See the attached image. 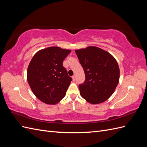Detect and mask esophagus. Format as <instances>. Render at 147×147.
Masks as SVG:
<instances>
[{
  "mask_svg": "<svg viewBox=\"0 0 147 147\" xmlns=\"http://www.w3.org/2000/svg\"><path fill=\"white\" fill-rule=\"evenodd\" d=\"M72 80L73 81H75V80H76V77H75V75H74V76H72Z\"/></svg>",
  "mask_w": 147,
  "mask_h": 147,
  "instance_id": "34e87169",
  "label": "esophagus"
}]
</instances>
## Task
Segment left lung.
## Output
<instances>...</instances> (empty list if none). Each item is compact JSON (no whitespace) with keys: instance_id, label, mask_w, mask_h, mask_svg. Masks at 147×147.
Masks as SVG:
<instances>
[{"instance_id":"obj_1","label":"left lung","mask_w":147,"mask_h":147,"mask_svg":"<svg viewBox=\"0 0 147 147\" xmlns=\"http://www.w3.org/2000/svg\"><path fill=\"white\" fill-rule=\"evenodd\" d=\"M75 53L85 74V81L78 86L81 96L92 104L105 102L119 82V69L116 59L107 51L93 46Z\"/></svg>"}]
</instances>
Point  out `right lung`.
<instances>
[{
    "label": "right lung",
    "mask_w": 147,
    "mask_h": 147,
    "mask_svg": "<svg viewBox=\"0 0 147 147\" xmlns=\"http://www.w3.org/2000/svg\"><path fill=\"white\" fill-rule=\"evenodd\" d=\"M71 52L57 47L35 53L29 64L27 78L33 93L42 102L56 104L66 94L72 78L63 65Z\"/></svg>",
    "instance_id": "1"
}]
</instances>
